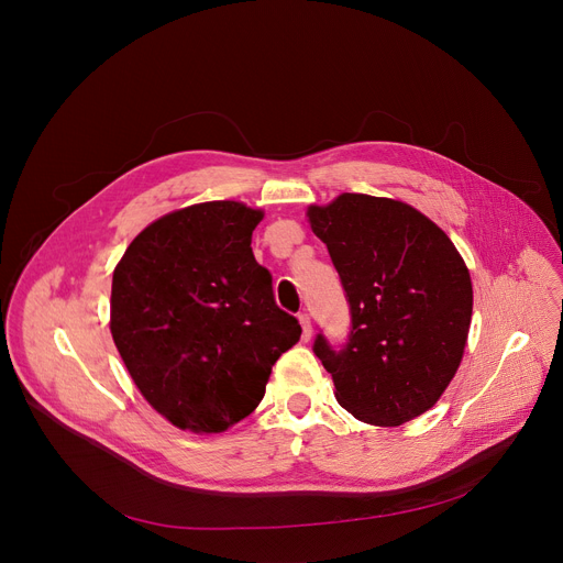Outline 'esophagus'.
<instances>
[{"label":"esophagus","mask_w":563,"mask_h":563,"mask_svg":"<svg viewBox=\"0 0 563 563\" xmlns=\"http://www.w3.org/2000/svg\"><path fill=\"white\" fill-rule=\"evenodd\" d=\"M298 321H301V328H303V342H310L312 340V321L308 314H298Z\"/></svg>","instance_id":"34e87169"}]
</instances>
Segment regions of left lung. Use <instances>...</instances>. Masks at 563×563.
<instances>
[{
	"instance_id": "obj_1",
	"label": "left lung",
	"mask_w": 563,
	"mask_h": 563,
	"mask_svg": "<svg viewBox=\"0 0 563 563\" xmlns=\"http://www.w3.org/2000/svg\"><path fill=\"white\" fill-rule=\"evenodd\" d=\"M349 296L353 330L336 353H314L334 398L364 423L396 428L437 405L462 364L473 314L464 257L437 223L405 201L344 192L308 206Z\"/></svg>"
}]
</instances>
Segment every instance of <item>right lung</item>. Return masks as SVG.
Segmentation results:
<instances>
[{
    "label": "right lung",
    "mask_w": 563,
    "mask_h": 563,
    "mask_svg": "<svg viewBox=\"0 0 563 563\" xmlns=\"http://www.w3.org/2000/svg\"><path fill=\"white\" fill-rule=\"evenodd\" d=\"M262 217L242 201L167 212L112 272V342L144 400L180 430L217 434L249 417L301 336L251 251Z\"/></svg>",
    "instance_id": "1"
}]
</instances>
